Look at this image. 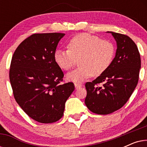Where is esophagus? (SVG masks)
<instances>
[{
	"label": "esophagus",
	"mask_w": 147,
	"mask_h": 147,
	"mask_svg": "<svg viewBox=\"0 0 147 147\" xmlns=\"http://www.w3.org/2000/svg\"><path fill=\"white\" fill-rule=\"evenodd\" d=\"M74 86H75V88H76V90H78V88H81L82 87V84H77V83H75L74 84Z\"/></svg>",
	"instance_id": "1"
}]
</instances>
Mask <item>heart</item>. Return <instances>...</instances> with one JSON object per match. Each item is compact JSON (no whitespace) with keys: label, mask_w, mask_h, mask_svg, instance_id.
I'll return each mask as SVG.
<instances>
[{"label":"heart","mask_w":147,"mask_h":147,"mask_svg":"<svg viewBox=\"0 0 147 147\" xmlns=\"http://www.w3.org/2000/svg\"><path fill=\"white\" fill-rule=\"evenodd\" d=\"M67 47V50H56L54 61L61 69L67 71L76 63V59L79 60V67L66 76L67 80L76 83H82L92 75L104 74L115 54V47L111 41L88 33L74 36L68 42Z\"/></svg>","instance_id":"b5f03b06"}]
</instances>
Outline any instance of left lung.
I'll return each instance as SVG.
<instances>
[{"label":"left lung","mask_w":147,"mask_h":147,"mask_svg":"<svg viewBox=\"0 0 147 147\" xmlns=\"http://www.w3.org/2000/svg\"><path fill=\"white\" fill-rule=\"evenodd\" d=\"M116 41L115 57L109 68L92 82L86 84L85 104L90 111L108 114L126 103L138 84L141 67L140 56L135 43L127 35L108 31ZM103 83L102 87L97 84Z\"/></svg>","instance_id":"obj_1"}]
</instances>
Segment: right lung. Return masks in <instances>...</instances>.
Instances as JSON below:
<instances>
[{"label":"right lung","mask_w":147,"mask_h":147,"mask_svg":"<svg viewBox=\"0 0 147 147\" xmlns=\"http://www.w3.org/2000/svg\"><path fill=\"white\" fill-rule=\"evenodd\" d=\"M64 33H37L24 40L12 57L9 79L17 104L29 117L52 123L63 115L65 104L75 86L61 84L63 73L54 61Z\"/></svg>","instance_id":"1"}]
</instances>
